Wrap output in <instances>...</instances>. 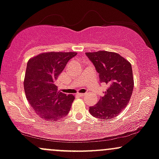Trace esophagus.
I'll list each match as a JSON object with an SVG mask.
<instances>
[{
    "mask_svg": "<svg viewBox=\"0 0 159 159\" xmlns=\"http://www.w3.org/2000/svg\"><path fill=\"white\" fill-rule=\"evenodd\" d=\"M78 95L79 96V97H84V96H85V94H84V93H78Z\"/></svg>",
    "mask_w": 159,
    "mask_h": 159,
    "instance_id": "esophagus-1",
    "label": "esophagus"
}]
</instances>
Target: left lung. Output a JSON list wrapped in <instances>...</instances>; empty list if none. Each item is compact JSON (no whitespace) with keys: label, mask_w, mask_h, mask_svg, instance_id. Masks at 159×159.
<instances>
[{"label":"left lung","mask_w":159,"mask_h":159,"mask_svg":"<svg viewBox=\"0 0 159 159\" xmlns=\"http://www.w3.org/2000/svg\"><path fill=\"white\" fill-rule=\"evenodd\" d=\"M99 73V81L107 89L89 111L95 118L109 120L126 107L133 93V71L130 62L116 53L98 51L86 53Z\"/></svg>","instance_id":"left-lung-1"}]
</instances>
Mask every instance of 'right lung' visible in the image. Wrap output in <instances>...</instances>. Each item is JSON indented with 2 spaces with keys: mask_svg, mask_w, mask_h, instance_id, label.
<instances>
[{
  "mask_svg": "<svg viewBox=\"0 0 159 159\" xmlns=\"http://www.w3.org/2000/svg\"><path fill=\"white\" fill-rule=\"evenodd\" d=\"M75 52L43 53L29 60L24 80L26 98L41 118L57 120L67 116L74 96L59 91L56 85L58 76Z\"/></svg>",
  "mask_w": 159,
  "mask_h": 159,
  "instance_id": "1",
  "label": "right lung"
}]
</instances>
